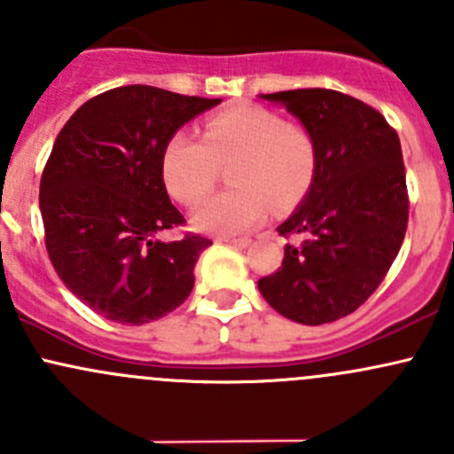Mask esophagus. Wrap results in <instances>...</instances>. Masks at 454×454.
Wrapping results in <instances>:
<instances>
[{
	"mask_svg": "<svg viewBox=\"0 0 454 454\" xmlns=\"http://www.w3.org/2000/svg\"><path fill=\"white\" fill-rule=\"evenodd\" d=\"M222 241H223V244L232 246V248H246V246L250 244L248 237H239V239H222Z\"/></svg>",
	"mask_w": 454,
	"mask_h": 454,
	"instance_id": "esophagus-1",
	"label": "esophagus"
}]
</instances>
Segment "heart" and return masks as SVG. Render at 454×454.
<instances>
[{
  "mask_svg": "<svg viewBox=\"0 0 454 454\" xmlns=\"http://www.w3.org/2000/svg\"><path fill=\"white\" fill-rule=\"evenodd\" d=\"M232 186L206 200L193 223L210 235H241L277 213L294 208L312 189L318 145L305 127L287 122L270 109L244 105L215 114L204 138L180 129L162 151V177L168 193L186 206L200 204L228 167Z\"/></svg>",
  "mask_w": 454,
  "mask_h": 454,
  "instance_id": "obj_1",
  "label": "heart"
}]
</instances>
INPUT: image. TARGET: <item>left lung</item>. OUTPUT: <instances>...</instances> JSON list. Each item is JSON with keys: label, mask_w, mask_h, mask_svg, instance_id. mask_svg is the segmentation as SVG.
<instances>
[{"label": "left lung", "mask_w": 454, "mask_h": 454, "mask_svg": "<svg viewBox=\"0 0 454 454\" xmlns=\"http://www.w3.org/2000/svg\"><path fill=\"white\" fill-rule=\"evenodd\" d=\"M318 145L303 206L277 228L301 237L277 272L259 278L270 308L303 325L349 316L378 290L409 223V191L395 129L363 100L336 90L274 91Z\"/></svg>", "instance_id": "obj_1"}]
</instances>
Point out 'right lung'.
I'll list each match as a JSON object with an SVG mask.
<instances>
[{
  "instance_id": "right-lung-1",
  "label": "right lung",
  "mask_w": 454,
  "mask_h": 454,
  "mask_svg": "<svg viewBox=\"0 0 454 454\" xmlns=\"http://www.w3.org/2000/svg\"><path fill=\"white\" fill-rule=\"evenodd\" d=\"M219 98L151 85L114 87L81 105L41 173L45 250L67 290L114 323L145 325L189 299L195 263L213 241L186 232L162 177V151Z\"/></svg>"
}]
</instances>
